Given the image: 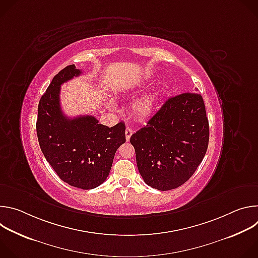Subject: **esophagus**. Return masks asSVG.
<instances>
[{
  "label": "esophagus",
  "mask_w": 258,
  "mask_h": 258,
  "mask_svg": "<svg viewBox=\"0 0 258 258\" xmlns=\"http://www.w3.org/2000/svg\"><path fill=\"white\" fill-rule=\"evenodd\" d=\"M132 135H133V130L130 128V127H126V130H125V139H126L127 142L130 141Z\"/></svg>",
  "instance_id": "esophagus-1"
}]
</instances>
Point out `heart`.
<instances>
[{
	"label": "heart",
	"mask_w": 258,
	"mask_h": 258,
	"mask_svg": "<svg viewBox=\"0 0 258 258\" xmlns=\"http://www.w3.org/2000/svg\"><path fill=\"white\" fill-rule=\"evenodd\" d=\"M108 105L113 107V102L109 101ZM156 105V95L155 94H147L140 98H138L132 105L133 113L138 118H147L149 117L153 111Z\"/></svg>",
	"instance_id": "1"
}]
</instances>
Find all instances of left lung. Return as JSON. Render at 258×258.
Returning <instances> with one entry per match:
<instances>
[{
  "label": "left lung",
  "mask_w": 258,
  "mask_h": 258,
  "mask_svg": "<svg viewBox=\"0 0 258 258\" xmlns=\"http://www.w3.org/2000/svg\"><path fill=\"white\" fill-rule=\"evenodd\" d=\"M208 141L205 105L197 93L169 98L130 140L144 181L160 191L178 188L193 175Z\"/></svg>",
  "instance_id": "8db88e82"
}]
</instances>
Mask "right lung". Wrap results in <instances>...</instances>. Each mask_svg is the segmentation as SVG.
<instances>
[{"mask_svg": "<svg viewBox=\"0 0 258 258\" xmlns=\"http://www.w3.org/2000/svg\"><path fill=\"white\" fill-rule=\"evenodd\" d=\"M80 75L82 70L72 64L54 77L39 103L36 134L58 176L72 187L90 190L109 175L116 150L125 143V125L121 121L108 127L92 115L69 118L62 112L60 87Z\"/></svg>", "mask_w": 258, "mask_h": 258, "instance_id": "obj_1", "label": "right lung"}]
</instances>
